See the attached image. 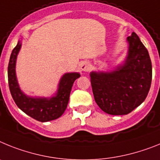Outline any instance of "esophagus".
<instances>
[{"label": "esophagus", "mask_w": 160, "mask_h": 160, "mask_svg": "<svg viewBox=\"0 0 160 160\" xmlns=\"http://www.w3.org/2000/svg\"><path fill=\"white\" fill-rule=\"evenodd\" d=\"M90 68L89 63L87 62V61H84V62H82L80 63V69L82 71H84V72H86V71H88Z\"/></svg>", "instance_id": "obj_1"}]
</instances>
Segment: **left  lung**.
<instances>
[{
    "label": "left lung",
    "mask_w": 160,
    "mask_h": 160,
    "mask_svg": "<svg viewBox=\"0 0 160 160\" xmlns=\"http://www.w3.org/2000/svg\"><path fill=\"white\" fill-rule=\"evenodd\" d=\"M127 42L123 64L110 72L90 73L95 101L108 114L130 113L145 101L151 88L152 66L147 48L134 32Z\"/></svg>",
    "instance_id": "8db88e82"
}]
</instances>
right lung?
I'll return each instance as SVG.
<instances>
[{"mask_svg": "<svg viewBox=\"0 0 160 160\" xmlns=\"http://www.w3.org/2000/svg\"><path fill=\"white\" fill-rule=\"evenodd\" d=\"M21 47L22 42L18 41L11 53L8 66V81L13 101L21 110L37 121L45 122L59 118L68 106L72 87L75 80L80 76V73L71 72L63 75L57 92L51 98L28 97L20 89L15 72L17 56Z\"/></svg>", "mask_w": 160, "mask_h": 160, "instance_id": "add662e5", "label": "right lung"}]
</instances>
